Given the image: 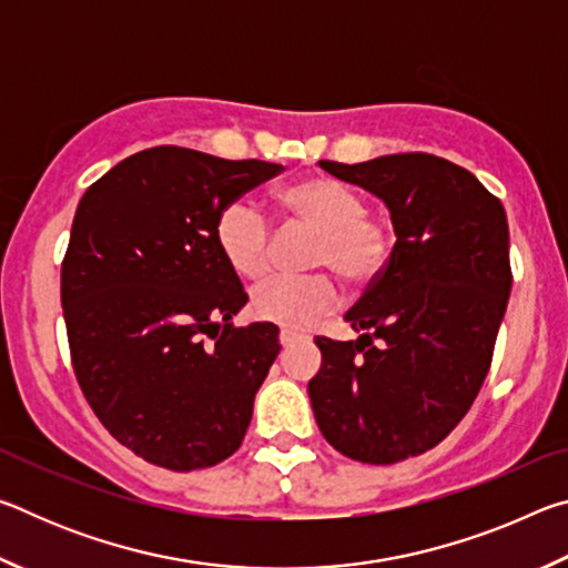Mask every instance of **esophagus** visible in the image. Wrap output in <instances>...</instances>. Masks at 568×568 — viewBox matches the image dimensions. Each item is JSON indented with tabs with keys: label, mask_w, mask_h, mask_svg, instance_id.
Instances as JSON below:
<instances>
[{
	"label": "esophagus",
	"mask_w": 568,
	"mask_h": 568,
	"mask_svg": "<svg viewBox=\"0 0 568 568\" xmlns=\"http://www.w3.org/2000/svg\"><path fill=\"white\" fill-rule=\"evenodd\" d=\"M277 341H281L283 345H293L295 341H301V333L293 331V328H283L281 335H277Z\"/></svg>",
	"instance_id": "esophagus-1"
}]
</instances>
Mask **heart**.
Segmentation results:
<instances>
[{
	"mask_svg": "<svg viewBox=\"0 0 568 568\" xmlns=\"http://www.w3.org/2000/svg\"><path fill=\"white\" fill-rule=\"evenodd\" d=\"M277 205L293 223L318 230L315 267H331L353 285H368L386 271L396 233L368 215L361 192L331 175H307L277 190ZM215 243L225 263L245 281H261L273 267V225L250 200H233L215 220ZM341 301L331 275L275 277L253 293V315L285 328H307Z\"/></svg>",
	"mask_w": 568,
	"mask_h": 568,
	"instance_id": "heart-1",
	"label": "heart"
}]
</instances>
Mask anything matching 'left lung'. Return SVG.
Segmentation results:
<instances>
[{"instance_id":"left-lung-1","label":"left lung","mask_w":568,"mask_h":568,"mask_svg":"<svg viewBox=\"0 0 568 568\" xmlns=\"http://www.w3.org/2000/svg\"><path fill=\"white\" fill-rule=\"evenodd\" d=\"M318 165L388 205L396 247L345 321L358 341L315 338L307 396L325 440L388 466L438 446L474 406L511 293L501 200L450 160L403 152Z\"/></svg>"}]
</instances>
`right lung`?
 Listing matches in <instances>:
<instances>
[{"label": "right lung", "mask_w": 568, "mask_h": 568, "mask_svg": "<svg viewBox=\"0 0 568 568\" xmlns=\"http://www.w3.org/2000/svg\"><path fill=\"white\" fill-rule=\"evenodd\" d=\"M283 165L160 145L92 182L62 261L77 383L114 440L148 464L210 468L233 456L281 353L273 323L235 328L247 303L215 220Z\"/></svg>", "instance_id": "add662e5"}]
</instances>
